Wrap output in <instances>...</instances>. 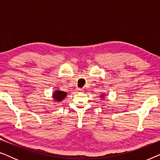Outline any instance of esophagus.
Returning <instances> with one entry per match:
<instances>
[{
  "label": "esophagus",
  "instance_id": "1",
  "mask_svg": "<svg viewBox=\"0 0 160 160\" xmlns=\"http://www.w3.org/2000/svg\"><path fill=\"white\" fill-rule=\"evenodd\" d=\"M77 91H78V92H83V89L78 88V89H77Z\"/></svg>",
  "mask_w": 160,
  "mask_h": 160
}]
</instances>
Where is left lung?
<instances>
[{
  "mask_svg": "<svg viewBox=\"0 0 160 160\" xmlns=\"http://www.w3.org/2000/svg\"><path fill=\"white\" fill-rule=\"evenodd\" d=\"M100 97H101V98H104V97H105V95H104V94H102V95H100Z\"/></svg>",
  "mask_w": 160,
  "mask_h": 160,
  "instance_id": "1",
  "label": "left lung"
}]
</instances>
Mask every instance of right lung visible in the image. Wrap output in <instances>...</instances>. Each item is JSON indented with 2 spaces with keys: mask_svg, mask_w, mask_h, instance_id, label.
I'll use <instances>...</instances> for the list:
<instances>
[{
  "mask_svg": "<svg viewBox=\"0 0 160 160\" xmlns=\"http://www.w3.org/2000/svg\"><path fill=\"white\" fill-rule=\"evenodd\" d=\"M67 92L64 91H61L57 89L54 92L53 95H52V98H53L54 101L56 102H61L66 98Z\"/></svg>",
  "mask_w": 160,
  "mask_h": 160,
  "instance_id": "add662e5",
  "label": "right lung"
}]
</instances>
